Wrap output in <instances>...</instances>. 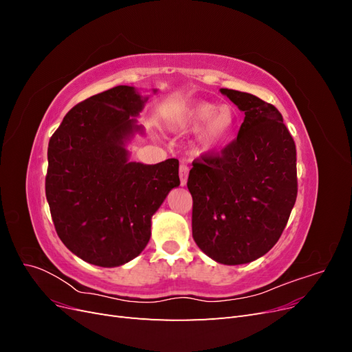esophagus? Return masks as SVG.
Returning <instances> with one entry per match:
<instances>
[{
    "instance_id": "obj_1",
    "label": "esophagus",
    "mask_w": 352,
    "mask_h": 352,
    "mask_svg": "<svg viewBox=\"0 0 352 352\" xmlns=\"http://www.w3.org/2000/svg\"><path fill=\"white\" fill-rule=\"evenodd\" d=\"M188 173H189V167L185 163L180 164V167H179V177H180V185H182V186L186 185Z\"/></svg>"
}]
</instances>
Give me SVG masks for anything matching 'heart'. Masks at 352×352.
<instances>
[{
	"label": "heart",
	"mask_w": 352,
	"mask_h": 352,
	"mask_svg": "<svg viewBox=\"0 0 352 352\" xmlns=\"http://www.w3.org/2000/svg\"><path fill=\"white\" fill-rule=\"evenodd\" d=\"M182 123L190 129H199V142L204 148H217L225 144L235 127V114L228 105L195 102L184 111Z\"/></svg>",
	"instance_id": "heart-1"
}]
</instances>
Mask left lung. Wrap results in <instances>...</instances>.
<instances>
[{"mask_svg": "<svg viewBox=\"0 0 352 352\" xmlns=\"http://www.w3.org/2000/svg\"><path fill=\"white\" fill-rule=\"evenodd\" d=\"M245 113L238 136L220 153L192 162V236L221 264L260 258L279 241L296 201L294 138L274 105L255 95L220 89Z\"/></svg>", "mask_w": 352, "mask_h": 352, "instance_id": "obj_1", "label": "left lung"}]
</instances>
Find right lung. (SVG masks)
<instances>
[{
  "instance_id": "obj_1",
  "label": "right lung",
  "mask_w": 352,
  "mask_h": 352,
  "mask_svg": "<svg viewBox=\"0 0 352 352\" xmlns=\"http://www.w3.org/2000/svg\"><path fill=\"white\" fill-rule=\"evenodd\" d=\"M144 100L132 87H114L65 116L48 144L45 195L58 238L80 257L116 267L140 255L151 217L180 185L179 162H127L124 141L141 131L132 116Z\"/></svg>"
}]
</instances>
